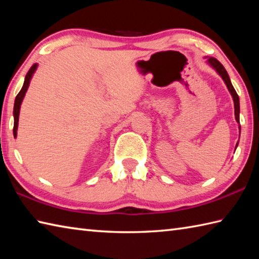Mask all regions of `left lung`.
<instances>
[{
	"label": "left lung",
	"instance_id": "8db88e82",
	"mask_svg": "<svg viewBox=\"0 0 259 259\" xmlns=\"http://www.w3.org/2000/svg\"><path fill=\"white\" fill-rule=\"evenodd\" d=\"M206 63L209 64L212 68L217 70V73L221 76V78L224 79V82L226 83L228 90H229V92L232 96V100H234V104H235V118L236 121L238 123H239V113H240V105H239V96H238L237 92L234 89V86L231 84V80L229 78V75H228L227 70L225 69L224 66L219 62V60H217L213 57H206ZM239 136H240V125H239ZM239 143V141H238ZM238 143L236 145V148L238 147Z\"/></svg>",
	"mask_w": 259,
	"mask_h": 259
}]
</instances>
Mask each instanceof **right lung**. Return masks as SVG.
I'll use <instances>...</instances> for the list:
<instances>
[{"label":"right lung","instance_id":"add662e5","mask_svg":"<svg viewBox=\"0 0 259 259\" xmlns=\"http://www.w3.org/2000/svg\"><path fill=\"white\" fill-rule=\"evenodd\" d=\"M38 67V64H34L31 66V68L29 69V72L25 75V78H24V83L21 91H20L19 94L17 95V98H15L14 101V108H13V116H14V125H13V136L14 138H17V131H18V124H19V114H20V108H21V103L23 101V98L25 93H27L28 88L30 85V80H31L32 76L35 72V69Z\"/></svg>","mask_w":259,"mask_h":259}]
</instances>
